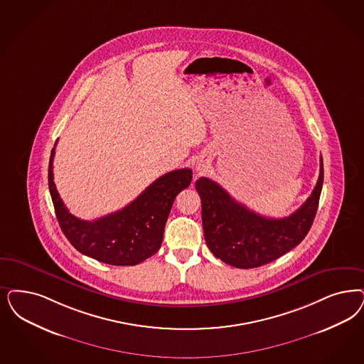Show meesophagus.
<instances>
[{
    "label": "esophagus",
    "instance_id": "obj_1",
    "mask_svg": "<svg viewBox=\"0 0 364 364\" xmlns=\"http://www.w3.org/2000/svg\"><path fill=\"white\" fill-rule=\"evenodd\" d=\"M205 168H207V164L203 163V161H199V163H198V165H196V171H198V172H201V171H204Z\"/></svg>",
    "mask_w": 364,
    "mask_h": 364
}]
</instances>
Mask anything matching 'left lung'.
<instances>
[{"mask_svg":"<svg viewBox=\"0 0 364 364\" xmlns=\"http://www.w3.org/2000/svg\"><path fill=\"white\" fill-rule=\"evenodd\" d=\"M324 181L323 157L314 192L287 218H266L234 200L226 189L207 177L196 180L201 199L204 238L213 255L239 269L269 264L296 247L309 232Z\"/></svg>","mask_w":364,"mask_h":364,"instance_id":"left-lung-1","label":"left lung"}]
</instances>
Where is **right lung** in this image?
I'll return each instance as SVG.
<instances>
[{"instance_id":"right-lung-1","label":"right lung","mask_w":364,"mask_h":364,"mask_svg":"<svg viewBox=\"0 0 364 364\" xmlns=\"http://www.w3.org/2000/svg\"><path fill=\"white\" fill-rule=\"evenodd\" d=\"M53 156L55 146L48 166L50 198L60 228L76 250L115 266L139 264L159 251L176 196L191 184V169H177L159 177L121 211L88 222L70 213L60 199L53 183Z\"/></svg>"}]
</instances>
